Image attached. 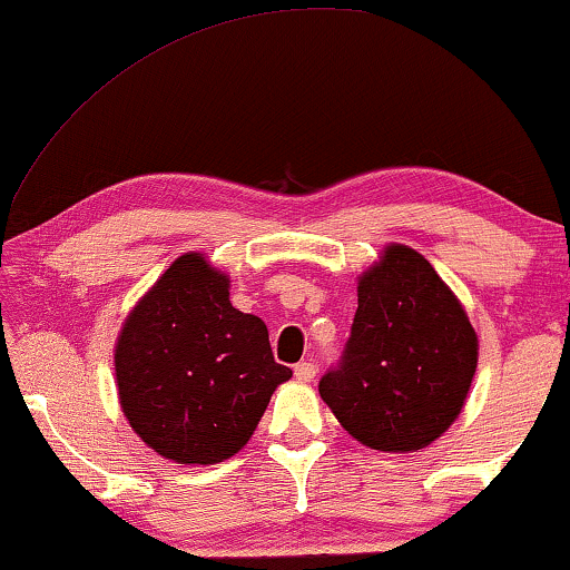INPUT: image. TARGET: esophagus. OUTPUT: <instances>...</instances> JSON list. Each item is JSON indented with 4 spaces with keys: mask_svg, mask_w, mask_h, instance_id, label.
Masks as SVG:
<instances>
[{
    "mask_svg": "<svg viewBox=\"0 0 570 570\" xmlns=\"http://www.w3.org/2000/svg\"><path fill=\"white\" fill-rule=\"evenodd\" d=\"M294 376L299 382H312L317 376V366L312 364V362H299L294 366Z\"/></svg>",
    "mask_w": 570,
    "mask_h": 570,
    "instance_id": "esophagus-1",
    "label": "esophagus"
}]
</instances>
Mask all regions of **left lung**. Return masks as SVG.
<instances>
[{
    "instance_id": "left-lung-1",
    "label": "left lung",
    "mask_w": 570,
    "mask_h": 570,
    "mask_svg": "<svg viewBox=\"0 0 570 570\" xmlns=\"http://www.w3.org/2000/svg\"><path fill=\"white\" fill-rule=\"evenodd\" d=\"M478 366V335L431 263L390 245L358 282V309L320 397L380 452L429 446L460 415Z\"/></svg>"
}]
</instances>
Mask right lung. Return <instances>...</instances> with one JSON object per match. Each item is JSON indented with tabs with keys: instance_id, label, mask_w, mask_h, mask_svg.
Masks as SVG:
<instances>
[{
	"instance_id": "add662e5",
	"label": "right lung",
	"mask_w": 570,
	"mask_h": 570,
	"mask_svg": "<svg viewBox=\"0 0 570 570\" xmlns=\"http://www.w3.org/2000/svg\"><path fill=\"white\" fill-rule=\"evenodd\" d=\"M288 376L266 323L232 307L229 278L198 253L157 278L118 335L126 419L144 444L180 464L237 454Z\"/></svg>"
}]
</instances>
